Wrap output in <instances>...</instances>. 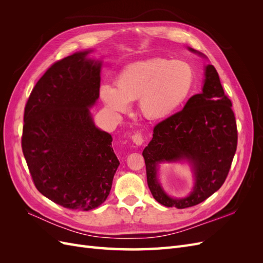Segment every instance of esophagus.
I'll return each mask as SVG.
<instances>
[{
  "label": "esophagus",
  "instance_id": "34e87169",
  "mask_svg": "<svg viewBox=\"0 0 263 263\" xmlns=\"http://www.w3.org/2000/svg\"><path fill=\"white\" fill-rule=\"evenodd\" d=\"M132 140L135 145L141 146L144 144V136H142V134L140 132H136L132 135Z\"/></svg>",
  "mask_w": 263,
  "mask_h": 263
}]
</instances>
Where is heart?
<instances>
[{"instance_id": "heart-1", "label": "heart", "mask_w": 263, "mask_h": 263, "mask_svg": "<svg viewBox=\"0 0 263 263\" xmlns=\"http://www.w3.org/2000/svg\"><path fill=\"white\" fill-rule=\"evenodd\" d=\"M194 83V70L187 62L155 58L133 63L115 79V87L103 85L101 98L108 109L125 113L128 103L138 100L139 113L161 121L176 113Z\"/></svg>"}]
</instances>
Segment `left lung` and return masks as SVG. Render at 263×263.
<instances>
[{
	"label": "left lung",
	"mask_w": 263,
	"mask_h": 263,
	"mask_svg": "<svg viewBox=\"0 0 263 263\" xmlns=\"http://www.w3.org/2000/svg\"><path fill=\"white\" fill-rule=\"evenodd\" d=\"M232 105L216 69L209 65L205 69L203 92L190 98L180 112L155 126L153 139L142 156L148 186L157 202L166 208H191L205 201L224 184L238 140ZM181 158H187L193 163L196 185L189 197L172 199L156 181V163Z\"/></svg>",
	"instance_id": "obj_1"
}]
</instances>
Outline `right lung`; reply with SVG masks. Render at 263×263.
<instances>
[{"label":"right lung","mask_w":263,"mask_h":263,"mask_svg":"<svg viewBox=\"0 0 263 263\" xmlns=\"http://www.w3.org/2000/svg\"><path fill=\"white\" fill-rule=\"evenodd\" d=\"M89 51L55 61L31 91L22 149L36 189L69 210L104 202L119 161L112 136L95 127L90 109L100 95L101 63Z\"/></svg>","instance_id":"obj_1"}]
</instances>
